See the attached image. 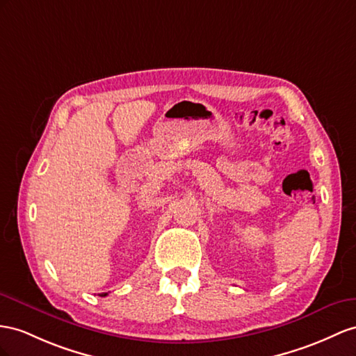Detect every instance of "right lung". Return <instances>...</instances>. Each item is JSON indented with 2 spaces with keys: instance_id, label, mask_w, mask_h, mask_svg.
I'll list each match as a JSON object with an SVG mask.
<instances>
[{
  "instance_id": "1",
  "label": "right lung",
  "mask_w": 356,
  "mask_h": 356,
  "mask_svg": "<svg viewBox=\"0 0 356 356\" xmlns=\"http://www.w3.org/2000/svg\"><path fill=\"white\" fill-rule=\"evenodd\" d=\"M106 295H108V293H100L99 296H106Z\"/></svg>"
}]
</instances>
